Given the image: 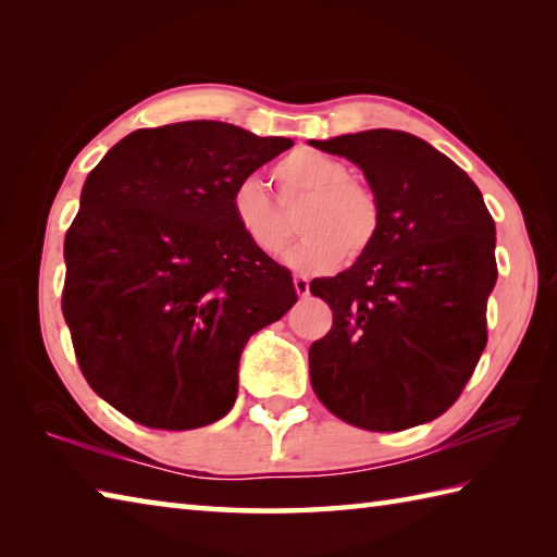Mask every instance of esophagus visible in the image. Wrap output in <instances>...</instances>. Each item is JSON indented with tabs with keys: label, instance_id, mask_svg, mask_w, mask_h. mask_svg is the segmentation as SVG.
Instances as JSON below:
<instances>
[{
	"label": "esophagus",
	"instance_id": "obj_1",
	"mask_svg": "<svg viewBox=\"0 0 557 557\" xmlns=\"http://www.w3.org/2000/svg\"><path fill=\"white\" fill-rule=\"evenodd\" d=\"M294 289H297V294H299L301 299H304V297H309V280L301 277V275H297V277H294Z\"/></svg>",
	"mask_w": 557,
	"mask_h": 557
}]
</instances>
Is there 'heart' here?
I'll use <instances>...</instances> for the list:
<instances>
[{
	"mask_svg": "<svg viewBox=\"0 0 557 557\" xmlns=\"http://www.w3.org/2000/svg\"><path fill=\"white\" fill-rule=\"evenodd\" d=\"M282 206L306 200L299 212L304 239L287 253V263L315 275L333 270L342 258L359 260L375 246L383 230L381 200L361 182L349 180V168L321 150L299 148L275 168ZM236 227L260 253L277 256L292 239L287 212L256 180H244L232 191Z\"/></svg>",
	"mask_w": 557,
	"mask_h": 557,
	"instance_id": "heart-1",
	"label": "heart"
}]
</instances>
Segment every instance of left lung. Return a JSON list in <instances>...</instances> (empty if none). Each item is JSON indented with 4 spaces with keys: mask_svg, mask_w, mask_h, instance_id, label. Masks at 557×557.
I'll list each match as a JSON object with an SVG mask.
<instances>
[{
    "mask_svg": "<svg viewBox=\"0 0 557 557\" xmlns=\"http://www.w3.org/2000/svg\"><path fill=\"white\" fill-rule=\"evenodd\" d=\"M347 158L381 200L383 230L349 270L311 282L333 327L309 349L318 399L363 431H405L455 405L486 347L498 280L479 186L419 136L393 128L309 140Z\"/></svg>",
    "mask_w": 557,
    "mask_h": 557,
    "instance_id": "1",
    "label": "left lung"
}]
</instances>
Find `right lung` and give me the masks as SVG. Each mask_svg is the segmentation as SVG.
Returning a JSON list of instances; mask_svg holds the SVG:
<instances>
[{
    "mask_svg": "<svg viewBox=\"0 0 557 557\" xmlns=\"http://www.w3.org/2000/svg\"><path fill=\"white\" fill-rule=\"evenodd\" d=\"M292 146L180 122L128 134L88 174L64 239L62 311L88 385L124 417L191 431L234 407L248 337L297 289L239 232L230 200Z\"/></svg>",
    "mask_w": 557,
    "mask_h": 557,
    "instance_id": "obj_1",
    "label": "right lung"
}]
</instances>
